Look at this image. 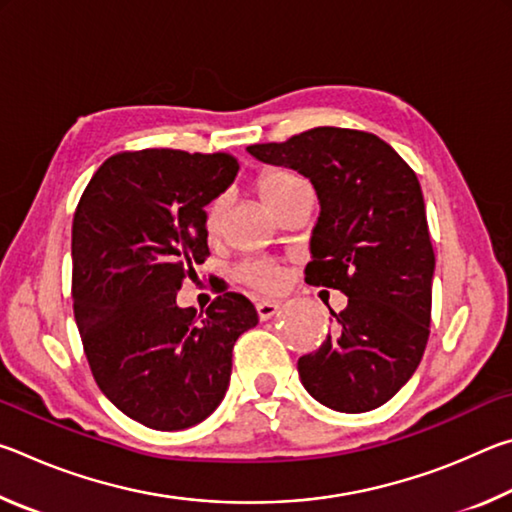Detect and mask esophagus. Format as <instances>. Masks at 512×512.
Returning <instances> with one entry per match:
<instances>
[{
  "label": "esophagus",
  "instance_id": "obj_1",
  "mask_svg": "<svg viewBox=\"0 0 512 512\" xmlns=\"http://www.w3.org/2000/svg\"><path fill=\"white\" fill-rule=\"evenodd\" d=\"M277 311H280V305H277V302H273V300H262V302H257V316H259V320H268V318H273Z\"/></svg>",
  "mask_w": 512,
  "mask_h": 512
}]
</instances>
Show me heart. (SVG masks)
<instances>
[{
	"label": "heart",
	"instance_id": "1",
	"mask_svg": "<svg viewBox=\"0 0 512 512\" xmlns=\"http://www.w3.org/2000/svg\"><path fill=\"white\" fill-rule=\"evenodd\" d=\"M257 194L262 201L266 203L268 210L287 198L289 194L298 192L302 187H309L305 178L296 171L289 169H264L257 178ZM225 214V196L214 198V201L207 205L205 210V232L210 237H216L221 230V221ZM237 275L241 282H246L248 287H253L257 291L264 293H273L282 287V271L271 262H264V259H248V262L241 264L237 268Z\"/></svg>",
	"mask_w": 512,
	"mask_h": 512
}]
</instances>
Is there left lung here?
<instances>
[{
    "label": "left lung",
    "instance_id": "8db88e82",
    "mask_svg": "<svg viewBox=\"0 0 512 512\" xmlns=\"http://www.w3.org/2000/svg\"><path fill=\"white\" fill-rule=\"evenodd\" d=\"M246 151L314 185L320 214L305 280L348 296L341 314L329 309L336 332L298 359L302 386L327 409H377L413 377L429 339L436 257L418 176L391 144L350 128Z\"/></svg>",
    "mask_w": 512,
    "mask_h": 512
}]
</instances>
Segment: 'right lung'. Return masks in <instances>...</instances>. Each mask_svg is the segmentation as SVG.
Wrapping results in <instances>:
<instances>
[{
    "label": "right lung",
    "instance_id": "obj_1",
    "mask_svg": "<svg viewBox=\"0 0 512 512\" xmlns=\"http://www.w3.org/2000/svg\"><path fill=\"white\" fill-rule=\"evenodd\" d=\"M237 171L228 153H117L76 207L72 298L85 357L101 393L149 429H189L214 413L235 341L259 320L232 291L198 318L176 302L210 255L205 207Z\"/></svg>",
    "mask_w": 512,
    "mask_h": 512
}]
</instances>
